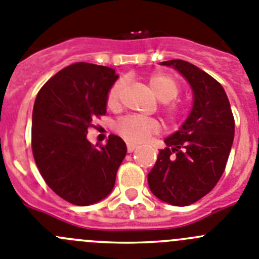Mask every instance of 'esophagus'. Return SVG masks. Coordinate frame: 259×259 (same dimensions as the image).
Returning a JSON list of instances; mask_svg holds the SVG:
<instances>
[{"mask_svg":"<svg viewBox=\"0 0 259 259\" xmlns=\"http://www.w3.org/2000/svg\"><path fill=\"white\" fill-rule=\"evenodd\" d=\"M137 148H138V146H137V144L127 143V151H129V152H133V151H135Z\"/></svg>","mask_w":259,"mask_h":259,"instance_id":"obj_1","label":"esophagus"}]
</instances>
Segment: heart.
<instances>
[{"mask_svg": "<svg viewBox=\"0 0 259 259\" xmlns=\"http://www.w3.org/2000/svg\"><path fill=\"white\" fill-rule=\"evenodd\" d=\"M151 89L153 94L157 97L158 101L164 102L165 115L169 120H176L179 115V107L173 103V99H176L179 94V85L174 77H171L167 73H157L151 74L148 78ZM124 90V82L121 80L116 81L108 94H107V107L111 109H115L120 106L121 95ZM160 127L158 122L153 118L141 117V116H126L122 117L117 124L116 130L121 137H124L126 141L134 142V143H141L146 141L151 134L156 133Z\"/></svg>", "mask_w": 259, "mask_h": 259, "instance_id": "1", "label": "heart"}]
</instances>
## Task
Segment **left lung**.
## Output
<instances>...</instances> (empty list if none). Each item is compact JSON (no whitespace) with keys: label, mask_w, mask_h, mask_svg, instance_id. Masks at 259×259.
<instances>
[{"label":"left lung","mask_w":259,"mask_h":259,"mask_svg":"<svg viewBox=\"0 0 259 259\" xmlns=\"http://www.w3.org/2000/svg\"><path fill=\"white\" fill-rule=\"evenodd\" d=\"M190 82L193 106L178 132L165 139L148 186L156 197L187 206L210 192L225 171L235 134V120L225 89L210 74L181 59L162 62Z\"/></svg>","instance_id":"left-lung-1"}]
</instances>
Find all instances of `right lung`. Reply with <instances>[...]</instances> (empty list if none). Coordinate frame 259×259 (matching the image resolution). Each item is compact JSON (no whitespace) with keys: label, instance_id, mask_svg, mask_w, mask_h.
<instances>
[{"label":"right lung","instance_id":"1","mask_svg":"<svg viewBox=\"0 0 259 259\" xmlns=\"http://www.w3.org/2000/svg\"><path fill=\"white\" fill-rule=\"evenodd\" d=\"M117 77L108 67L74 63L54 74L34 101V161L46 185L71 204L86 206L108 196L126 155L117 135L97 147L86 139L93 118L106 115L107 94Z\"/></svg>","mask_w":259,"mask_h":259}]
</instances>
